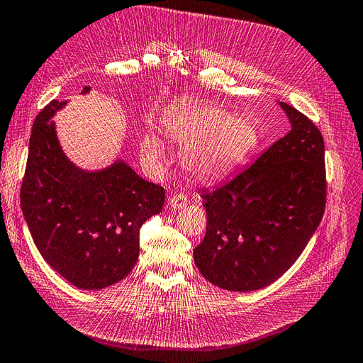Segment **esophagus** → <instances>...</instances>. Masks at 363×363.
<instances>
[{
    "label": "esophagus",
    "mask_w": 363,
    "mask_h": 363,
    "mask_svg": "<svg viewBox=\"0 0 363 363\" xmlns=\"http://www.w3.org/2000/svg\"><path fill=\"white\" fill-rule=\"evenodd\" d=\"M186 204H188V199L183 194H174L169 196V206L174 211H180Z\"/></svg>",
    "instance_id": "34e87169"
}]
</instances>
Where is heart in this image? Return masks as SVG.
Here are the masks:
<instances>
[{
	"mask_svg": "<svg viewBox=\"0 0 363 363\" xmlns=\"http://www.w3.org/2000/svg\"><path fill=\"white\" fill-rule=\"evenodd\" d=\"M162 131L180 150V164L199 182H219L248 160L259 145L255 121L232 115L212 104H182L162 119ZM142 155L152 163L163 160V148L155 135L142 139Z\"/></svg>",
	"mask_w": 363,
	"mask_h": 363,
	"instance_id": "heart-1",
	"label": "heart"
}]
</instances>
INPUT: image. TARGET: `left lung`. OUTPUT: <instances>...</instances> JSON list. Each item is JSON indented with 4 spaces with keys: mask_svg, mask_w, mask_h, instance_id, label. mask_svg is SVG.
Here are the masks:
<instances>
[{
    "mask_svg": "<svg viewBox=\"0 0 363 363\" xmlns=\"http://www.w3.org/2000/svg\"><path fill=\"white\" fill-rule=\"evenodd\" d=\"M291 130L233 180L201 196L207 213L194 262L218 288L268 286L300 257L325 208L324 139L309 118L279 103Z\"/></svg>",
    "mask_w": 363,
    "mask_h": 363,
    "instance_id": "8db88e82",
    "label": "left lung"
}]
</instances>
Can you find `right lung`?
<instances>
[{
    "mask_svg": "<svg viewBox=\"0 0 363 363\" xmlns=\"http://www.w3.org/2000/svg\"><path fill=\"white\" fill-rule=\"evenodd\" d=\"M65 106L54 100L35 119L21 207L43 260L74 286L98 291L136 265L139 228L162 212L164 189L123 159L95 171L72 163L52 121Z\"/></svg>",
    "mask_w": 363,
    "mask_h": 363,
    "instance_id": "right-lung-1",
    "label": "right lung"
}]
</instances>
